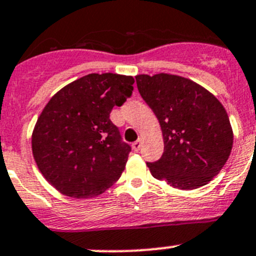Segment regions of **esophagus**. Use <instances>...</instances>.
<instances>
[{"label": "esophagus", "mask_w": 256, "mask_h": 256, "mask_svg": "<svg viewBox=\"0 0 256 256\" xmlns=\"http://www.w3.org/2000/svg\"><path fill=\"white\" fill-rule=\"evenodd\" d=\"M140 148H141V140L135 141V142L132 144V150L135 152H138V151H140Z\"/></svg>", "instance_id": "obj_1"}]
</instances>
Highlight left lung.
<instances>
[{
    "label": "left lung",
    "mask_w": 256,
    "mask_h": 256,
    "mask_svg": "<svg viewBox=\"0 0 256 256\" xmlns=\"http://www.w3.org/2000/svg\"><path fill=\"white\" fill-rule=\"evenodd\" d=\"M135 78L164 136V154L147 164L151 174L178 190L206 186L220 172L233 147L224 106L202 85L183 76L160 73Z\"/></svg>",
    "instance_id": "left-lung-1"
}]
</instances>
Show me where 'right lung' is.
I'll use <instances>...</instances> for the list:
<instances>
[{"label":"right lung","instance_id":"obj_1","mask_svg":"<svg viewBox=\"0 0 256 256\" xmlns=\"http://www.w3.org/2000/svg\"><path fill=\"white\" fill-rule=\"evenodd\" d=\"M130 76L88 74L62 88L40 112L32 152L43 177L62 194H102L125 170L131 147L110 120L132 94Z\"/></svg>","mask_w":256,"mask_h":256}]
</instances>
